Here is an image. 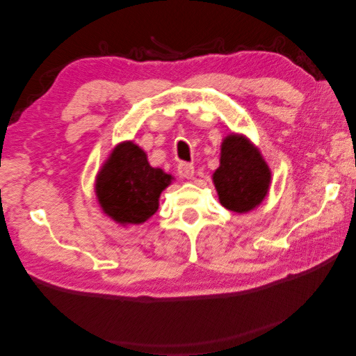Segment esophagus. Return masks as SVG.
I'll return each instance as SVG.
<instances>
[{
    "instance_id": "obj_1",
    "label": "esophagus",
    "mask_w": 356,
    "mask_h": 356,
    "mask_svg": "<svg viewBox=\"0 0 356 356\" xmlns=\"http://www.w3.org/2000/svg\"><path fill=\"white\" fill-rule=\"evenodd\" d=\"M178 173H179V177H181V178L191 179V178H194L195 168H194V165H192V164H188V162H179V164H178Z\"/></svg>"
}]
</instances>
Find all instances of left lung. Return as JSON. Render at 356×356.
I'll return each mask as SVG.
<instances>
[{
  "label": "left lung",
  "mask_w": 356,
  "mask_h": 356,
  "mask_svg": "<svg viewBox=\"0 0 356 356\" xmlns=\"http://www.w3.org/2000/svg\"><path fill=\"white\" fill-rule=\"evenodd\" d=\"M213 184L220 205L244 214L265 200L271 186V170L260 149L246 136L229 134L220 143L219 167L213 173Z\"/></svg>",
  "instance_id": "obj_1"
}]
</instances>
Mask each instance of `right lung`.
<instances>
[{"label":"right lung","mask_w":356,"mask_h":356,"mask_svg":"<svg viewBox=\"0 0 356 356\" xmlns=\"http://www.w3.org/2000/svg\"><path fill=\"white\" fill-rule=\"evenodd\" d=\"M172 179L170 173L149 165L147 153L137 143L126 140L110 151L99 168L95 194L107 218L123 227L138 225L157 211L162 191Z\"/></svg>","instance_id":"add662e5"}]
</instances>
